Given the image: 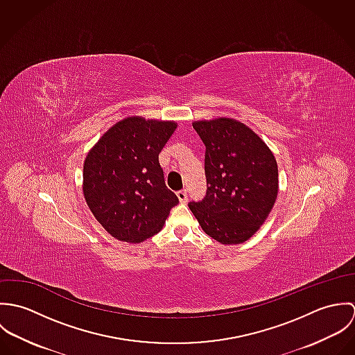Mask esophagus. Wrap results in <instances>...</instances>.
Masks as SVG:
<instances>
[{"label": "esophagus", "mask_w": 355, "mask_h": 355, "mask_svg": "<svg viewBox=\"0 0 355 355\" xmlns=\"http://www.w3.org/2000/svg\"><path fill=\"white\" fill-rule=\"evenodd\" d=\"M178 198H179V201L182 203L187 202V191H186V190L179 191V193H178Z\"/></svg>", "instance_id": "34e87169"}]
</instances>
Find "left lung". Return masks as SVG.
<instances>
[{
  "mask_svg": "<svg viewBox=\"0 0 355 355\" xmlns=\"http://www.w3.org/2000/svg\"><path fill=\"white\" fill-rule=\"evenodd\" d=\"M193 127L206 146L207 193L189 207L210 238L221 245H241L259 230L276 202V158L239 120H197Z\"/></svg>",
  "mask_w": 355,
  "mask_h": 355,
  "instance_id": "1",
  "label": "left lung"
}]
</instances>
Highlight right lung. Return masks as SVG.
Returning a JSON list of instances; mask_svg holds the SVG:
<instances>
[{
	"mask_svg": "<svg viewBox=\"0 0 355 355\" xmlns=\"http://www.w3.org/2000/svg\"><path fill=\"white\" fill-rule=\"evenodd\" d=\"M176 121L128 116L87 153L83 196L103 230L117 241L141 243L164 227L178 197L166 189L158 154Z\"/></svg>",
	"mask_w": 355,
	"mask_h": 355,
	"instance_id": "1",
	"label": "right lung"
}]
</instances>
